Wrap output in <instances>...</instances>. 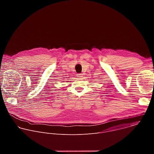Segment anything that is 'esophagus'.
<instances>
[{"instance_id": "1", "label": "esophagus", "mask_w": 154, "mask_h": 154, "mask_svg": "<svg viewBox=\"0 0 154 154\" xmlns=\"http://www.w3.org/2000/svg\"><path fill=\"white\" fill-rule=\"evenodd\" d=\"M83 74H78L77 75V78H79V79H81V78H82L83 77Z\"/></svg>"}]
</instances>
